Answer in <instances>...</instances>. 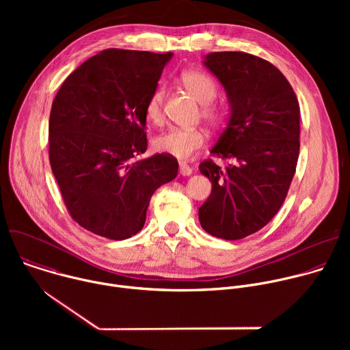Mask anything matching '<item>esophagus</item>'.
Returning <instances> with one entry per match:
<instances>
[{
  "mask_svg": "<svg viewBox=\"0 0 350 350\" xmlns=\"http://www.w3.org/2000/svg\"><path fill=\"white\" fill-rule=\"evenodd\" d=\"M178 172H180V174L184 176V177H188V176L192 174V169H191L187 163H183V162L178 165Z\"/></svg>",
  "mask_w": 350,
  "mask_h": 350,
  "instance_id": "34e87169",
  "label": "esophagus"
}]
</instances>
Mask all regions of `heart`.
Returning <instances> with one entry per match:
<instances>
[{"mask_svg": "<svg viewBox=\"0 0 350 350\" xmlns=\"http://www.w3.org/2000/svg\"><path fill=\"white\" fill-rule=\"evenodd\" d=\"M181 81L184 87L193 95L198 103H201L204 107V116L211 123H219L221 120V112L211 104L216 94L215 81L201 72H185L181 76ZM165 98V90L157 88L152 95L149 96L146 103V118L158 123L162 119V105ZM206 141V134L201 129H184V127H172L166 133L161 134L155 139V148L159 152L173 157L180 161L189 159L199 148H202Z\"/></svg>", "mask_w": 350, "mask_h": 350, "instance_id": "1", "label": "heart"}]
</instances>
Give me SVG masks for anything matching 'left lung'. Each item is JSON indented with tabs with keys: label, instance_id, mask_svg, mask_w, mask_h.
<instances>
[{
	"label": "left lung",
	"instance_id": "8db88e82",
	"mask_svg": "<svg viewBox=\"0 0 350 350\" xmlns=\"http://www.w3.org/2000/svg\"><path fill=\"white\" fill-rule=\"evenodd\" d=\"M202 64L224 87L230 107L211 154L232 163L199 165L212 192L198 217L211 235L234 241L263 228L284 204L299 157L301 109L285 76L262 58L211 53Z\"/></svg>",
	"mask_w": 350,
	"mask_h": 350
}]
</instances>
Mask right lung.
I'll use <instances>...</instances> for the list:
<instances>
[{
  "label": "right lung",
  "mask_w": 350,
  "mask_h": 350,
  "mask_svg": "<svg viewBox=\"0 0 350 350\" xmlns=\"http://www.w3.org/2000/svg\"><path fill=\"white\" fill-rule=\"evenodd\" d=\"M173 54L104 49L61 85L49 115V162L83 228L120 241L142 230L154 192L177 159L146 151V103Z\"/></svg>",
  "instance_id": "right-lung-1"
}]
</instances>
